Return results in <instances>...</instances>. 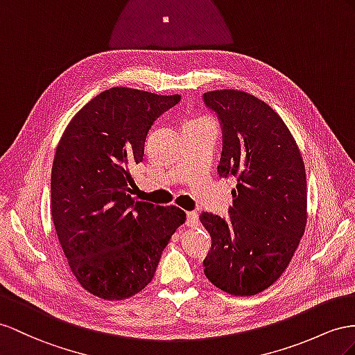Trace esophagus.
Listing matches in <instances>:
<instances>
[{"mask_svg": "<svg viewBox=\"0 0 355 355\" xmlns=\"http://www.w3.org/2000/svg\"><path fill=\"white\" fill-rule=\"evenodd\" d=\"M187 219H186V225L190 226V228H195V226H198L199 223V216L196 211H189L187 213Z\"/></svg>", "mask_w": 355, "mask_h": 355, "instance_id": "esophagus-1", "label": "esophagus"}]
</instances>
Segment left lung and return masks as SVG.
<instances>
[{"mask_svg": "<svg viewBox=\"0 0 355 355\" xmlns=\"http://www.w3.org/2000/svg\"><path fill=\"white\" fill-rule=\"evenodd\" d=\"M204 102L222 124L219 175L237 177L230 219L199 216L211 237L204 272L225 293L255 295L284 275L304 234V162L284 120L261 98L214 89Z\"/></svg>", "mask_w": 355, "mask_h": 355, "instance_id": "1", "label": "left lung"}]
</instances>
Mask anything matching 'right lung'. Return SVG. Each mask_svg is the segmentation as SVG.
<instances>
[{"label": "right lung", "instance_id": "add662e5", "mask_svg": "<svg viewBox=\"0 0 355 355\" xmlns=\"http://www.w3.org/2000/svg\"><path fill=\"white\" fill-rule=\"evenodd\" d=\"M181 96L114 87L80 109L58 142L51 211L73 276L98 298L118 302L153 280L162 252L186 222L175 205L135 201L130 169L144 159L153 123Z\"/></svg>", "mask_w": 355, "mask_h": 355}]
</instances>
